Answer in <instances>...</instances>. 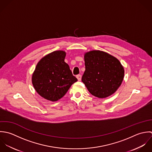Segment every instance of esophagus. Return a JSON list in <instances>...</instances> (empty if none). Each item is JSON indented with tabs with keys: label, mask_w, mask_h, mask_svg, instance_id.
Segmentation results:
<instances>
[{
	"label": "esophagus",
	"mask_w": 152,
	"mask_h": 152,
	"mask_svg": "<svg viewBox=\"0 0 152 152\" xmlns=\"http://www.w3.org/2000/svg\"><path fill=\"white\" fill-rule=\"evenodd\" d=\"M76 77H77V80L79 81H80L81 80V78H82V76L80 75H77L76 76Z\"/></svg>",
	"instance_id": "1"
}]
</instances>
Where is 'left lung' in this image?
<instances>
[{
    "label": "left lung",
    "mask_w": 152,
    "mask_h": 152,
    "mask_svg": "<svg viewBox=\"0 0 152 152\" xmlns=\"http://www.w3.org/2000/svg\"><path fill=\"white\" fill-rule=\"evenodd\" d=\"M85 71L82 81L92 95L107 97L118 90L124 77V68L110 54L92 50L85 54Z\"/></svg>",
    "instance_id": "8db88e82"
}]
</instances>
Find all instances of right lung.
<instances>
[{
  "label": "right lung",
  "mask_w": 152,
  "mask_h": 152,
  "mask_svg": "<svg viewBox=\"0 0 152 152\" xmlns=\"http://www.w3.org/2000/svg\"><path fill=\"white\" fill-rule=\"evenodd\" d=\"M66 52H53L40 59L32 75V84L43 98L52 102L61 99L77 79L64 61Z\"/></svg>",
  "instance_id": "add662e5"
}]
</instances>
